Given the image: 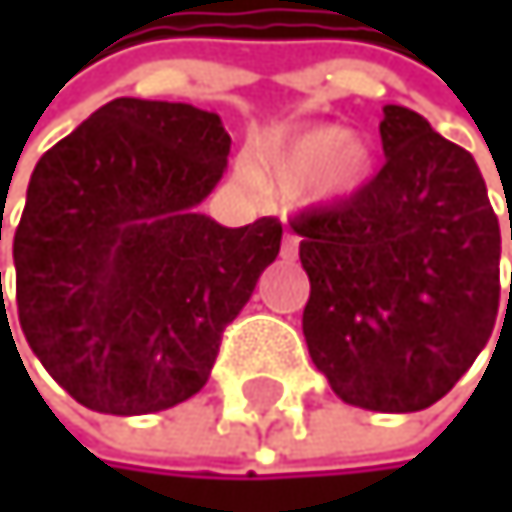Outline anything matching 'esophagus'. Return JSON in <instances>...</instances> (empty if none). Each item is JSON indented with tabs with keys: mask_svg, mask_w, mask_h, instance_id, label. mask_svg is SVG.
<instances>
[{
	"mask_svg": "<svg viewBox=\"0 0 512 512\" xmlns=\"http://www.w3.org/2000/svg\"><path fill=\"white\" fill-rule=\"evenodd\" d=\"M298 242H301V239L288 230V233L282 236V258H288V261H291V258H298Z\"/></svg>",
	"mask_w": 512,
	"mask_h": 512,
	"instance_id": "esophagus-1",
	"label": "esophagus"
}]
</instances>
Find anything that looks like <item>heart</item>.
<instances>
[{
    "label": "heart",
    "mask_w": 512,
    "mask_h": 512,
    "mask_svg": "<svg viewBox=\"0 0 512 512\" xmlns=\"http://www.w3.org/2000/svg\"><path fill=\"white\" fill-rule=\"evenodd\" d=\"M371 168V150L347 137L338 125H310L298 131L273 134L254 144L245 159L248 178L273 193H301L307 184H319L322 193L356 190Z\"/></svg>",
    "instance_id": "1"
}]
</instances>
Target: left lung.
Listing matches in <instances>:
<instances>
[{"label":"left lung","mask_w":512,"mask_h":512,"mask_svg":"<svg viewBox=\"0 0 512 512\" xmlns=\"http://www.w3.org/2000/svg\"><path fill=\"white\" fill-rule=\"evenodd\" d=\"M381 144L375 178L291 230L310 276L313 365L344 402L402 415L439 402L488 344L501 227L473 156L424 116L387 104Z\"/></svg>","instance_id":"8db88e82"}]
</instances>
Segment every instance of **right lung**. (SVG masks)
Here are the masks:
<instances>
[{"label":"right lung","mask_w":512,"mask_h":512,"mask_svg":"<svg viewBox=\"0 0 512 512\" xmlns=\"http://www.w3.org/2000/svg\"><path fill=\"white\" fill-rule=\"evenodd\" d=\"M227 156L218 113L116 97L36 162L14 230L17 319L79 405L150 415L205 387L282 242L276 218L233 230L199 214Z\"/></svg>","instance_id":"add662e5"}]
</instances>
